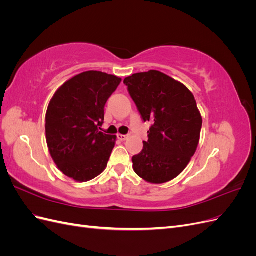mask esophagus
Instances as JSON below:
<instances>
[{
  "instance_id": "esophagus-1",
  "label": "esophagus",
  "mask_w": 256,
  "mask_h": 256,
  "mask_svg": "<svg viewBox=\"0 0 256 256\" xmlns=\"http://www.w3.org/2000/svg\"><path fill=\"white\" fill-rule=\"evenodd\" d=\"M118 138L120 141H126L128 138V136L126 134H118Z\"/></svg>"
}]
</instances>
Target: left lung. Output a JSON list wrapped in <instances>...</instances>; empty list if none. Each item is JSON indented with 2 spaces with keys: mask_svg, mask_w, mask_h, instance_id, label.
<instances>
[{
  "mask_svg": "<svg viewBox=\"0 0 256 256\" xmlns=\"http://www.w3.org/2000/svg\"><path fill=\"white\" fill-rule=\"evenodd\" d=\"M144 122H152L148 140L132 157L134 172L147 182L164 184L180 175L196 154L202 116L192 92L158 70L124 80Z\"/></svg>",
  "mask_w": 256,
  "mask_h": 256,
  "instance_id": "1",
  "label": "left lung"
}]
</instances>
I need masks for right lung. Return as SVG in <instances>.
Instances as JSON below:
<instances>
[{"label":"right lung","mask_w":256,"mask_h":256,"mask_svg":"<svg viewBox=\"0 0 256 256\" xmlns=\"http://www.w3.org/2000/svg\"><path fill=\"white\" fill-rule=\"evenodd\" d=\"M120 81L102 72H82L62 85L48 106L46 140L50 154L60 171L76 182H88L106 168L116 136L102 132L98 126Z\"/></svg>","instance_id":"obj_1"}]
</instances>
